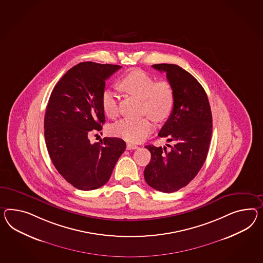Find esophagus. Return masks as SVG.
I'll return each instance as SVG.
<instances>
[{
	"instance_id": "obj_1",
	"label": "esophagus",
	"mask_w": 263,
	"mask_h": 263,
	"mask_svg": "<svg viewBox=\"0 0 263 263\" xmlns=\"http://www.w3.org/2000/svg\"><path fill=\"white\" fill-rule=\"evenodd\" d=\"M138 148V146H136L135 144L127 143V149H135V148Z\"/></svg>"
}]
</instances>
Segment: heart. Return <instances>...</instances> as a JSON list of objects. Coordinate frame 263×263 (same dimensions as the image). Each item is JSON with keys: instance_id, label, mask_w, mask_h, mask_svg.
Returning <instances> with one entry per match:
<instances>
[{"instance_id": "1", "label": "heart", "mask_w": 263, "mask_h": 263, "mask_svg": "<svg viewBox=\"0 0 263 263\" xmlns=\"http://www.w3.org/2000/svg\"><path fill=\"white\" fill-rule=\"evenodd\" d=\"M122 90L134 95L143 102V110L155 121H164L175 107V95L173 86L167 81L155 82L145 71L134 69L119 82ZM102 108L108 117L118 115V96L110 88H106L101 96ZM154 129L152 119L146 116L139 119L125 118L115 123L111 132L128 142H141Z\"/></svg>"}]
</instances>
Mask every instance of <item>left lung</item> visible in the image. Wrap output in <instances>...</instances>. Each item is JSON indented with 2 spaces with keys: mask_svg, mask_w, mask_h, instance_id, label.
<instances>
[{
  "mask_svg": "<svg viewBox=\"0 0 263 263\" xmlns=\"http://www.w3.org/2000/svg\"><path fill=\"white\" fill-rule=\"evenodd\" d=\"M175 90V107L158 136L174 145H148L152 155L144 171L148 186L163 193H174L187 186L198 174L209 151L213 119L208 96L202 86L185 69L174 64H156Z\"/></svg>",
  "mask_w": 263,
  "mask_h": 263,
  "instance_id": "left-lung-1",
  "label": "left lung"
}]
</instances>
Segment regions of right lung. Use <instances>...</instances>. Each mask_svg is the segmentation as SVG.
<instances>
[{
  "label": "right lung",
  "mask_w": 263,
  "mask_h": 263,
  "mask_svg": "<svg viewBox=\"0 0 263 263\" xmlns=\"http://www.w3.org/2000/svg\"><path fill=\"white\" fill-rule=\"evenodd\" d=\"M121 66L83 62L67 71L50 95L45 139L54 167L75 188L90 191L108 181L126 148L117 137L91 144L88 135L105 123L101 96L106 80Z\"/></svg>",
  "instance_id": "right-lung-1"
}]
</instances>
